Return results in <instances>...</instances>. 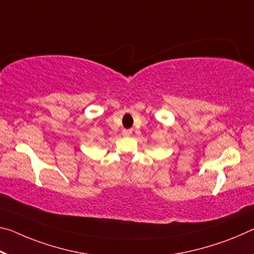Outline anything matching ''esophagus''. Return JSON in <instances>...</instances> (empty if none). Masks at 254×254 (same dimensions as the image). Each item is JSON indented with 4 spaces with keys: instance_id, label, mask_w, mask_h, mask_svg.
<instances>
[{
    "instance_id": "1",
    "label": "esophagus",
    "mask_w": 254,
    "mask_h": 254,
    "mask_svg": "<svg viewBox=\"0 0 254 254\" xmlns=\"http://www.w3.org/2000/svg\"><path fill=\"white\" fill-rule=\"evenodd\" d=\"M122 134L124 136H130L132 134V130H131V128H126V130L122 131Z\"/></svg>"
}]
</instances>
